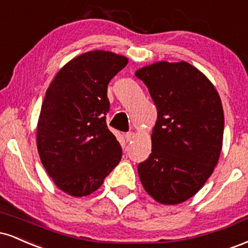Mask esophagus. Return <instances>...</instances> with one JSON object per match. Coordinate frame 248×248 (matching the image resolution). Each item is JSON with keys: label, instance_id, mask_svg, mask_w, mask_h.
<instances>
[{"label": "esophagus", "instance_id": "1", "mask_svg": "<svg viewBox=\"0 0 248 248\" xmlns=\"http://www.w3.org/2000/svg\"><path fill=\"white\" fill-rule=\"evenodd\" d=\"M136 138V134L135 133H133V132H129V133H127L126 134V139H127V141H132V140H134V139Z\"/></svg>", "mask_w": 248, "mask_h": 248}]
</instances>
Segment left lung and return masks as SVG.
I'll use <instances>...</instances> for the list:
<instances>
[{"mask_svg":"<svg viewBox=\"0 0 248 248\" xmlns=\"http://www.w3.org/2000/svg\"><path fill=\"white\" fill-rule=\"evenodd\" d=\"M135 76L157 108L152 154L138 167L141 183L158 203H183L217 166L224 135L220 96L207 77L186 62H154Z\"/></svg>","mask_w":248,"mask_h":248,"instance_id":"obj_1","label":"left lung"}]
</instances>
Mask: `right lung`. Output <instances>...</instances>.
Wrapping results in <instances>:
<instances>
[{
  "label": "right lung",
  "instance_id": "obj_1",
  "mask_svg": "<svg viewBox=\"0 0 248 248\" xmlns=\"http://www.w3.org/2000/svg\"><path fill=\"white\" fill-rule=\"evenodd\" d=\"M128 58L88 51L65 64L51 81L37 124V149L46 172L73 197L96 191L122 157L108 129L107 85Z\"/></svg>",
  "mask_w": 248,
  "mask_h": 248
}]
</instances>
